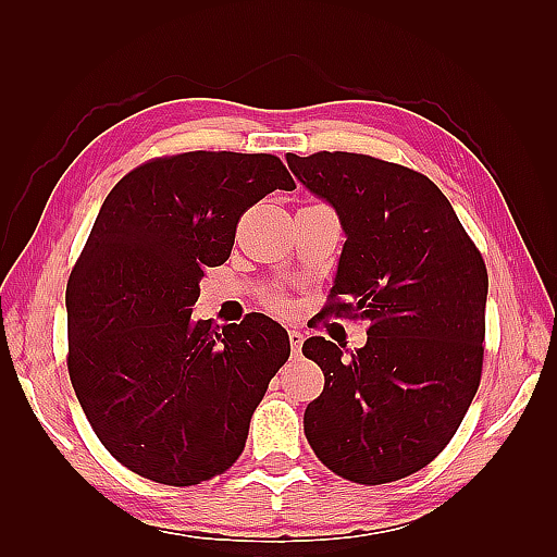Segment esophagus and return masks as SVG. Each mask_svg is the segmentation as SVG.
Instances as JSON below:
<instances>
[{
    "mask_svg": "<svg viewBox=\"0 0 557 557\" xmlns=\"http://www.w3.org/2000/svg\"><path fill=\"white\" fill-rule=\"evenodd\" d=\"M288 339H290L293 356L297 358V356H299V350H301V344H305V334L297 332V330H290V332H288Z\"/></svg>",
    "mask_w": 557,
    "mask_h": 557,
    "instance_id": "34e87169",
    "label": "esophagus"
}]
</instances>
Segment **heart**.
I'll use <instances>...</instances> for the list:
<instances>
[{"label": "heart", "mask_w": 557, "mask_h": 557, "mask_svg": "<svg viewBox=\"0 0 557 557\" xmlns=\"http://www.w3.org/2000/svg\"><path fill=\"white\" fill-rule=\"evenodd\" d=\"M283 305H285V301H283V299H276V307H278V309H281Z\"/></svg>", "instance_id": "b5f03b06"}]
</instances>
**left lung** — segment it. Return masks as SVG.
I'll return each mask as SVG.
<instances>
[{
    "label": "left lung",
    "mask_w": 557,
    "mask_h": 557,
    "mask_svg": "<svg viewBox=\"0 0 557 557\" xmlns=\"http://www.w3.org/2000/svg\"><path fill=\"white\" fill-rule=\"evenodd\" d=\"M293 174L339 213L346 244L323 315L364 320L344 360L325 336L301 352L325 374L305 411L318 460L362 485L399 481L440 455L483 372L487 269L444 193L362 153H288Z\"/></svg>",
    "instance_id": "1"
}]
</instances>
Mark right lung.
<instances>
[{
    "label": "right lung",
    "instance_id": "add662e5",
    "mask_svg": "<svg viewBox=\"0 0 557 557\" xmlns=\"http://www.w3.org/2000/svg\"><path fill=\"white\" fill-rule=\"evenodd\" d=\"M274 190H295L276 156L190 150L134 166L99 209L66 281V369L97 440L134 474L221 476L290 358L262 313L225 327L190 315L239 218Z\"/></svg>",
    "mask_w": 557,
    "mask_h": 557
}]
</instances>
